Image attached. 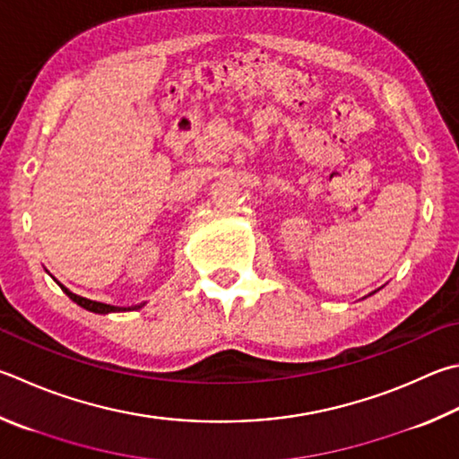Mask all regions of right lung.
<instances>
[{
    "instance_id": "right-lung-1",
    "label": "right lung",
    "mask_w": 459,
    "mask_h": 459,
    "mask_svg": "<svg viewBox=\"0 0 459 459\" xmlns=\"http://www.w3.org/2000/svg\"><path fill=\"white\" fill-rule=\"evenodd\" d=\"M60 287H62L64 293L72 299L74 303H78L80 307H84V309H88V311H91V313H114V311H126V309H122V307H112V305H106V303L90 301V299H84V297H80V295H74L72 290H68V289H65L64 285H60ZM134 309H140V305H138V307H134Z\"/></svg>"
}]
</instances>
